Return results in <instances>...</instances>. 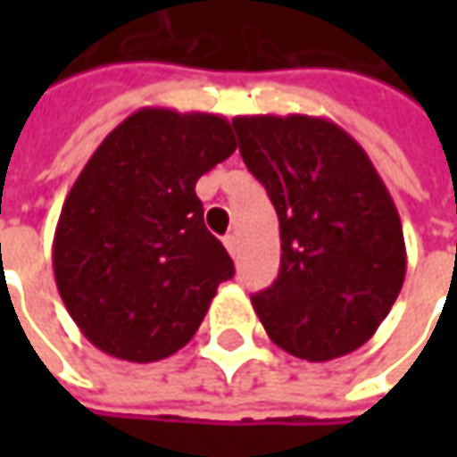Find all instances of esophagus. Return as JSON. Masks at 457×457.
Masks as SVG:
<instances>
[{"mask_svg": "<svg viewBox=\"0 0 457 457\" xmlns=\"http://www.w3.org/2000/svg\"><path fill=\"white\" fill-rule=\"evenodd\" d=\"M223 246L228 249V254L237 256L238 254V238H237V234H228V237H223Z\"/></svg>", "mask_w": 457, "mask_h": 457, "instance_id": "1", "label": "esophagus"}]
</instances>
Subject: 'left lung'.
I'll use <instances>...</instances> for the list:
<instances>
[{"instance_id": "obj_1", "label": "left lung", "mask_w": 457, "mask_h": 457, "mask_svg": "<svg viewBox=\"0 0 457 457\" xmlns=\"http://www.w3.org/2000/svg\"><path fill=\"white\" fill-rule=\"evenodd\" d=\"M234 129L279 219V274L252 297L267 336L305 361L356 351L407 272L402 220L377 167L323 116H237Z\"/></svg>"}]
</instances>
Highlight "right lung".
Listing matches in <instances>:
<instances>
[{
    "label": "right lung",
    "mask_w": 457,
    "mask_h": 457,
    "mask_svg": "<svg viewBox=\"0 0 457 457\" xmlns=\"http://www.w3.org/2000/svg\"><path fill=\"white\" fill-rule=\"evenodd\" d=\"M226 116L145 106L98 145L65 195L53 272L98 351L152 363L203 323L234 262L203 223L195 183L231 157Z\"/></svg>",
    "instance_id": "1"
}]
</instances>
